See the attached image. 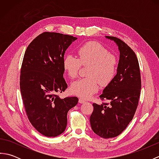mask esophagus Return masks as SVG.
I'll use <instances>...</instances> for the list:
<instances>
[{"instance_id":"1","label":"esophagus","mask_w":159,"mask_h":159,"mask_svg":"<svg viewBox=\"0 0 159 159\" xmlns=\"http://www.w3.org/2000/svg\"><path fill=\"white\" fill-rule=\"evenodd\" d=\"M79 102H80V103H81V104H83V103H85V102H86V101L85 100H84L83 98H79Z\"/></svg>"}]
</instances>
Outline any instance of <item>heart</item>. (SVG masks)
Segmentation results:
<instances>
[{
  "mask_svg": "<svg viewBox=\"0 0 159 159\" xmlns=\"http://www.w3.org/2000/svg\"><path fill=\"white\" fill-rule=\"evenodd\" d=\"M78 57L67 55L63 58V67L71 79H75L81 65L89 64L87 78L80 79L71 84L70 90L81 98L87 99L103 86L109 84L117 72L118 59L109 53L107 48L100 43L89 42L77 49Z\"/></svg>",
  "mask_w": 159,
  "mask_h": 159,
  "instance_id": "b5f03b06",
  "label": "heart"
}]
</instances>
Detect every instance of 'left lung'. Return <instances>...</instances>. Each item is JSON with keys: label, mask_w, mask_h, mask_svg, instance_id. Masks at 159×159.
<instances>
[{"label": "left lung", "mask_w": 159, "mask_h": 159, "mask_svg": "<svg viewBox=\"0 0 159 159\" xmlns=\"http://www.w3.org/2000/svg\"><path fill=\"white\" fill-rule=\"evenodd\" d=\"M118 46L120 60L117 74L100 96L109 103H93L90 116L93 131L104 139L116 137L126 129L139 103L141 81L139 61L126 43L113 36H106Z\"/></svg>", "instance_id": "8db88e82"}]
</instances>
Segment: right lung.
Segmentation results:
<instances>
[{
	"label": "right lung",
	"mask_w": 159,
	"mask_h": 159,
	"mask_svg": "<svg viewBox=\"0 0 159 159\" xmlns=\"http://www.w3.org/2000/svg\"><path fill=\"white\" fill-rule=\"evenodd\" d=\"M77 38L59 33L44 32L30 43L24 56L20 87L30 122L43 135L55 137L65 131L67 114L77 97L61 99L67 85L63 79L66 50Z\"/></svg>",
	"instance_id": "right-lung-1"
}]
</instances>
